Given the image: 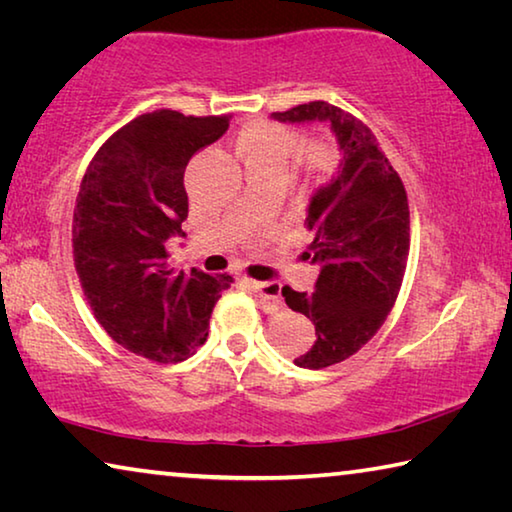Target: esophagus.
<instances>
[{"label": "esophagus", "mask_w": 512, "mask_h": 512, "mask_svg": "<svg viewBox=\"0 0 512 512\" xmlns=\"http://www.w3.org/2000/svg\"><path fill=\"white\" fill-rule=\"evenodd\" d=\"M248 287L257 293V298L262 300L266 307L280 309V305H282V300H280V291H282L280 284H277V282H253V280H248Z\"/></svg>", "instance_id": "obj_1"}]
</instances>
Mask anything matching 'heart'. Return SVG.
<instances>
[{
    "instance_id": "b5f03b06",
    "label": "heart",
    "mask_w": 512,
    "mask_h": 512,
    "mask_svg": "<svg viewBox=\"0 0 512 512\" xmlns=\"http://www.w3.org/2000/svg\"><path fill=\"white\" fill-rule=\"evenodd\" d=\"M300 151V137L298 133L289 131V128L268 124V121H255L248 124L237 137V153L241 162L248 169H275L287 171L293 155ZM302 160H305L311 171H325L332 164V153H329L323 144L307 146L302 151Z\"/></svg>"
}]
</instances>
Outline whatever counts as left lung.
Here are the masks:
<instances>
[{
    "instance_id": "8db88e82",
    "label": "left lung",
    "mask_w": 512,
    "mask_h": 512,
    "mask_svg": "<svg viewBox=\"0 0 512 512\" xmlns=\"http://www.w3.org/2000/svg\"><path fill=\"white\" fill-rule=\"evenodd\" d=\"M271 119L323 121L341 151L339 171L307 205L314 232L307 257L320 266L314 293L282 289L287 305L316 327V341L293 363L320 370L361 350L391 314L409 257V201L375 135L348 112L311 101Z\"/></svg>"
}]
</instances>
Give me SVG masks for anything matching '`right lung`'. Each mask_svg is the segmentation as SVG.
Wrapping results in <instances>:
<instances>
[{
	"label": "right lung",
	"instance_id": "right-lung-1",
	"mask_svg": "<svg viewBox=\"0 0 512 512\" xmlns=\"http://www.w3.org/2000/svg\"><path fill=\"white\" fill-rule=\"evenodd\" d=\"M228 126V117L146 112L101 146L83 176L72 225L83 293L110 339L151 361L192 357L235 282L164 262L167 241L185 237V167Z\"/></svg>",
	"mask_w": 512,
	"mask_h": 512
}]
</instances>
